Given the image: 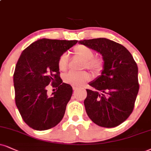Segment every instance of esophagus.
Returning a JSON list of instances; mask_svg holds the SVG:
<instances>
[{
  "label": "esophagus",
  "instance_id": "1",
  "mask_svg": "<svg viewBox=\"0 0 151 151\" xmlns=\"http://www.w3.org/2000/svg\"><path fill=\"white\" fill-rule=\"evenodd\" d=\"M77 89H78V87H75V86L73 87V90L74 91H76V90H77Z\"/></svg>",
  "mask_w": 151,
  "mask_h": 151
}]
</instances>
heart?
<instances>
[{
	"mask_svg": "<svg viewBox=\"0 0 151 151\" xmlns=\"http://www.w3.org/2000/svg\"><path fill=\"white\" fill-rule=\"evenodd\" d=\"M74 54L78 58L85 61L83 68H87L94 72H99L103 69L104 61L99 57H94V51L87 46L83 45H77L73 50ZM59 69L61 71H65L68 66V57L66 53L60 56L57 61ZM90 75L88 72H73L70 71L64 76V81L67 84L76 87L81 86L90 80Z\"/></svg>",
	"mask_w": 151,
	"mask_h": 151,
	"instance_id": "1",
	"label": "heart"
}]
</instances>
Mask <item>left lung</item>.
Returning a JSON list of instances; mask_svg holds the SVG:
<instances>
[{"mask_svg": "<svg viewBox=\"0 0 151 151\" xmlns=\"http://www.w3.org/2000/svg\"><path fill=\"white\" fill-rule=\"evenodd\" d=\"M79 43L103 56L101 75L91 82L84 101L87 115L100 127L111 128L125 121L132 113L139 90L138 67L132 55L122 45L100 38Z\"/></svg>", "mask_w": 151, "mask_h": 151, "instance_id": "left-lung-1", "label": "left lung"}]
</instances>
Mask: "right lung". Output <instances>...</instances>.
I'll return each mask as SVG.
<instances>
[{"mask_svg": "<svg viewBox=\"0 0 151 151\" xmlns=\"http://www.w3.org/2000/svg\"><path fill=\"white\" fill-rule=\"evenodd\" d=\"M77 42L40 39L20 55L13 76L14 98L22 119L32 129H51L62 120L73 89L62 83L57 61ZM48 84L57 90L51 97L47 93Z\"/></svg>", "mask_w": 151, "mask_h": 151, "instance_id": "right-lung-1", "label": "right lung"}]
</instances>
